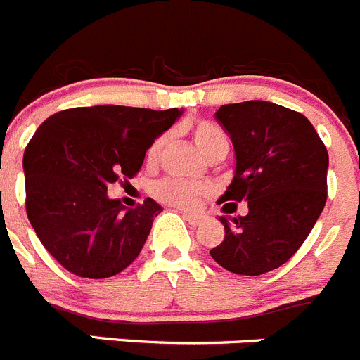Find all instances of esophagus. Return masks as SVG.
Wrapping results in <instances>:
<instances>
[{"mask_svg": "<svg viewBox=\"0 0 360 360\" xmlns=\"http://www.w3.org/2000/svg\"><path fill=\"white\" fill-rule=\"evenodd\" d=\"M183 217L188 221V224H192V226H199V224L205 221V215H199V214H188V212H184Z\"/></svg>", "mask_w": 360, "mask_h": 360, "instance_id": "34e87169", "label": "esophagus"}]
</instances>
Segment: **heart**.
Segmentation results:
<instances>
[{
  "instance_id": "b5f03b06",
  "label": "heart",
  "mask_w": 360,
  "mask_h": 360,
  "mask_svg": "<svg viewBox=\"0 0 360 360\" xmlns=\"http://www.w3.org/2000/svg\"><path fill=\"white\" fill-rule=\"evenodd\" d=\"M188 132L192 136L193 143L198 145L202 154L210 161L223 159L228 152L226 134L221 130L215 123L210 121H198L188 127ZM165 137H158L146 150V162L150 167L158 165L165 150ZM208 195V186L202 183H190V181L179 179H165L155 186V198L159 201L167 202L174 208L181 210H192L199 205L202 198Z\"/></svg>"
}]
</instances>
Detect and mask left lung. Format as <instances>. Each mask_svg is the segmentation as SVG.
Listing matches in <instances>:
<instances>
[{
    "label": "left lung",
    "mask_w": 360,
    "mask_h": 360,
    "mask_svg": "<svg viewBox=\"0 0 360 360\" xmlns=\"http://www.w3.org/2000/svg\"><path fill=\"white\" fill-rule=\"evenodd\" d=\"M215 120L236 150V176L219 205L224 240L210 255L224 270L262 275L283 266L310 236L328 198V150L304 115L268 101L223 105Z\"/></svg>",
    "instance_id": "8db88e82"
}]
</instances>
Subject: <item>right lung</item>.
Returning <instances> with one entry per match:
<instances>
[{
	"mask_svg": "<svg viewBox=\"0 0 360 360\" xmlns=\"http://www.w3.org/2000/svg\"><path fill=\"white\" fill-rule=\"evenodd\" d=\"M181 115L177 108L77 106L50 115L23 154L27 215L56 261L70 274L106 279L132 264L161 206L124 212L108 184L132 179L148 146Z\"/></svg>",
	"mask_w": 360,
	"mask_h": 360,
	"instance_id": "1",
	"label": "right lung"
}]
</instances>
